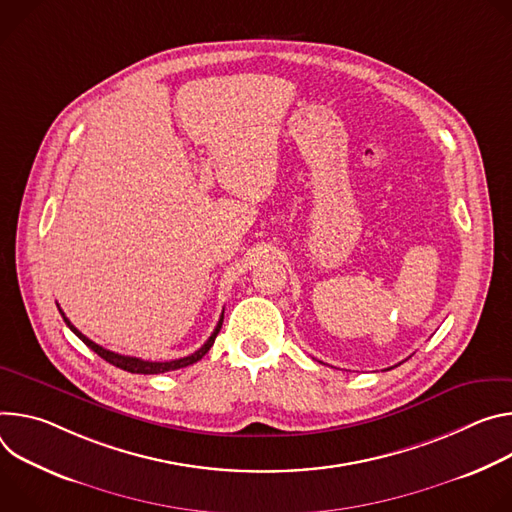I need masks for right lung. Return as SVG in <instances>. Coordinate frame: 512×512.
I'll list each match as a JSON object with an SVG mask.
<instances>
[{
    "label": "right lung",
    "mask_w": 512,
    "mask_h": 512,
    "mask_svg": "<svg viewBox=\"0 0 512 512\" xmlns=\"http://www.w3.org/2000/svg\"><path fill=\"white\" fill-rule=\"evenodd\" d=\"M59 307V305H56ZM59 311H61V315H63V319H65V323L69 325V329L81 339V342L87 346V348H91L97 356H101L105 362H109V364H113L116 368H122V370H126V372H132V374H162V372H170V370H179V368H187V366H191V364H195V362H199L207 352H209V348L213 346V342H215V337H217V333H219V329H221V323H223V313H221V317H219V321H217V325H215V329H213V333L209 335V339L207 342L195 352V354H191V356H185V358H179V360H170V362H150V360H142V358H134V356H122V354H116V352H109V350H105V348H101V346H97L95 342H91L89 337H85L69 319H67V315L63 313V309L59 307Z\"/></svg>",
    "instance_id": "add662e5"
}]
</instances>
